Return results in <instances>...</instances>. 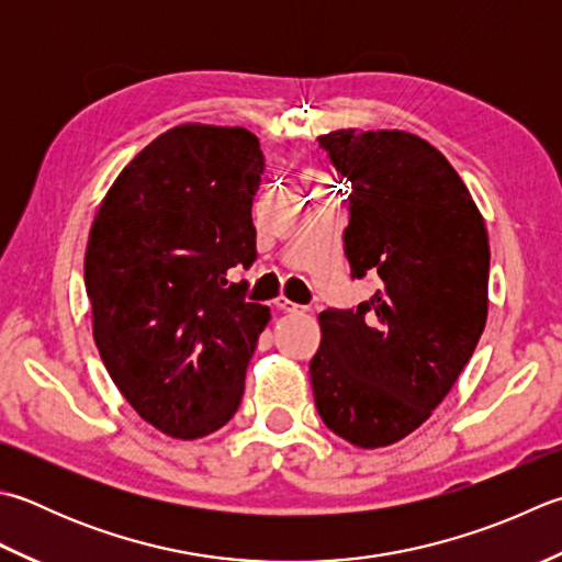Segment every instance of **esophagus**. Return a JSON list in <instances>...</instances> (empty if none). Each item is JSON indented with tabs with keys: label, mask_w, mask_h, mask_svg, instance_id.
Here are the masks:
<instances>
[{
	"label": "esophagus",
	"mask_w": 562,
	"mask_h": 562,
	"mask_svg": "<svg viewBox=\"0 0 562 562\" xmlns=\"http://www.w3.org/2000/svg\"><path fill=\"white\" fill-rule=\"evenodd\" d=\"M272 304L278 306L280 312H288V314H294V312H304V306H302V304H294V302H290L288 296H278V300H274Z\"/></svg>",
	"instance_id": "obj_1"
}]
</instances>
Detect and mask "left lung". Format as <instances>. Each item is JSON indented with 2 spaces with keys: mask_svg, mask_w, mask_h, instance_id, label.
<instances>
[{
  "mask_svg": "<svg viewBox=\"0 0 562 562\" xmlns=\"http://www.w3.org/2000/svg\"><path fill=\"white\" fill-rule=\"evenodd\" d=\"M318 148L350 182V278L370 274L378 290L318 314L314 402L348 443L392 446L443 402L485 331L487 228L453 165L419 136L348 128Z\"/></svg>",
  "mask_w": 562,
  "mask_h": 562,
  "instance_id": "8db88e82",
  "label": "left lung"
}]
</instances>
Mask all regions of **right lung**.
<instances>
[{
    "label": "right lung",
    "mask_w": 562,
    "mask_h": 562,
    "mask_svg": "<svg viewBox=\"0 0 562 562\" xmlns=\"http://www.w3.org/2000/svg\"><path fill=\"white\" fill-rule=\"evenodd\" d=\"M266 170L240 126L184 124L131 160L85 252L92 334L119 392L182 441L222 428L270 310L226 272L256 260L252 196Z\"/></svg>",
    "instance_id": "obj_1"
}]
</instances>
